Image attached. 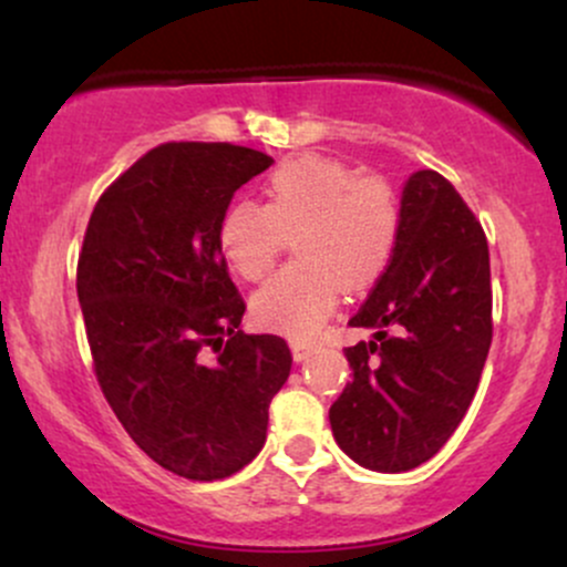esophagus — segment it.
<instances>
[{
  "instance_id": "esophagus-1",
  "label": "esophagus",
  "mask_w": 567,
  "mask_h": 567,
  "mask_svg": "<svg viewBox=\"0 0 567 567\" xmlns=\"http://www.w3.org/2000/svg\"><path fill=\"white\" fill-rule=\"evenodd\" d=\"M311 357V347H306V343H292V360L296 362H303Z\"/></svg>"
}]
</instances>
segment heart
Here are the masks:
<instances>
[{"label": "heart", "mask_w": 567, "mask_h": 567, "mask_svg": "<svg viewBox=\"0 0 567 567\" xmlns=\"http://www.w3.org/2000/svg\"><path fill=\"white\" fill-rule=\"evenodd\" d=\"M266 205L234 202L218 245L243 279H261L288 237L298 261L252 296L261 328L311 338L333 315L341 288L365 290L389 269L400 239V199L381 175H357L341 162L301 157L266 178Z\"/></svg>", "instance_id": "1"}]
</instances>
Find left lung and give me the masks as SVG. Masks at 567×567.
<instances>
[{
  "label": "left lung",
  "instance_id": "left-lung-1",
  "mask_svg": "<svg viewBox=\"0 0 567 567\" xmlns=\"http://www.w3.org/2000/svg\"><path fill=\"white\" fill-rule=\"evenodd\" d=\"M491 309L483 226L440 173H413L392 264L349 320L373 338L347 349L351 381L330 408L338 447L386 474L432 458L477 392Z\"/></svg>",
  "mask_w": 567,
  "mask_h": 567
}]
</instances>
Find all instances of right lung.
<instances>
[{"mask_svg": "<svg viewBox=\"0 0 567 567\" xmlns=\"http://www.w3.org/2000/svg\"><path fill=\"white\" fill-rule=\"evenodd\" d=\"M271 157L231 143H162L97 199L76 296L103 396L135 445L186 480L261 453L292 354L239 330L245 301L218 245L239 186Z\"/></svg>", "mask_w": 567, "mask_h": 567, "instance_id": "right-lung-1", "label": "right lung"}]
</instances>
